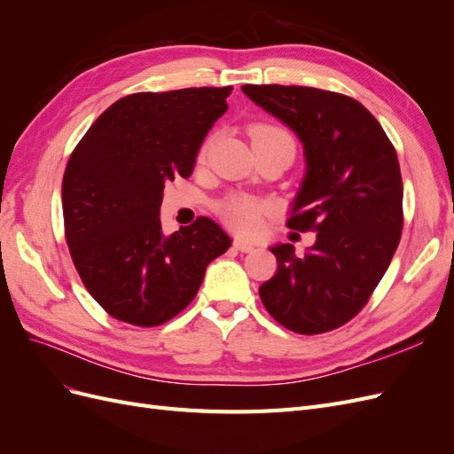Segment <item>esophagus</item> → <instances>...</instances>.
Returning <instances> with one entry per match:
<instances>
[{
    "label": "esophagus",
    "instance_id": "34e87169",
    "mask_svg": "<svg viewBox=\"0 0 454 454\" xmlns=\"http://www.w3.org/2000/svg\"><path fill=\"white\" fill-rule=\"evenodd\" d=\"M232 248L239 250V252H252V250L255 248V246L250 244V242L242 240V239H235V240H232Z\"/></svg>",
    "mask_w": 454,
    "mask_h": 454
}]
</instances>
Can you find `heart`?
Returning a JSON list of instances; mask_svg holds the SVG:
<instances>
[{"mask_svg":"<svg viewBox=\"0 0 454 454\" xmlns=\"http://www.w3.org/2000/svg\"><path fill=\"white\" fill-rule=\"evenodd\" d=\"M250 138L254 147H270V145H284L295 151V144L292 134L278 125H270V122H257L250 129ZM206 149L202 147L200 159L206 157ZM272 212V206L267 200H261L250 195H231L217 204V214L223 222L242 235H255L261 229V223L267 214Z\"/></svg>","mask_w":454,"mask_h":454,"instance_id":"1","label":"heart"}]
</instances>
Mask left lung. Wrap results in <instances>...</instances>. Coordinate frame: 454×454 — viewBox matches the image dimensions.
<instances>
[{"mask_svg": "<svg viewBox=\"0 0 454 454\" xmlns=\"http://www.w3.org/2000/svg\"><path fill=\"white\" fill-rule=\"evenodd\" d=\"M242 92L290 127L305 147L307 174L287 227L314 231L303 257L277 244V274L259 287L274 320L301 335L352 320L387 272L403 229V184L379 121L350 96L284 85Z\"/></svg>", "mask_w": 454, "mask_h": 454, "instance_id": "left-lung-1", "label": "left lung"}]
</instances>
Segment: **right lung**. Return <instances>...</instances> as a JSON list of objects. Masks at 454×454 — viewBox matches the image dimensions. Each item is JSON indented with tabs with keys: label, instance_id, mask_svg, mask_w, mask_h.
<instances>
[{
	"label": "right lung",
	"instance_id": "obj_1",
	"mask_svg": "<svg viewBox=\"0 0 454 454\" xmlns=\"http://www.w3.org/2000/svg\"><path fill=\"white\" fill-rule=\"evenodd\" d=\"M232 87L136 92L92 122L62 180L66 242L89 294L138 327L172 320L195 299L210 261L231 246L210 217L164 237V184L189 177Z\"/></svg>",
	"mask_w": 454,
	"mask_h": 454
}]
</instances>
